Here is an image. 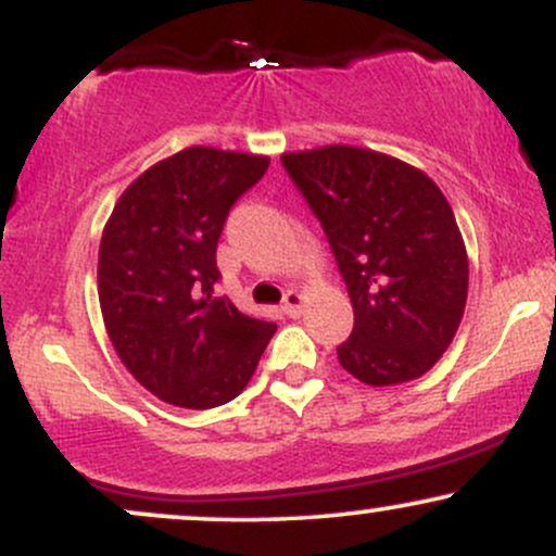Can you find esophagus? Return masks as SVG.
<instances>
[{
	"label": "esophagus",
	"instance_id": "34e87169",
	"mask_svg": "<svg viewBox=\"0 0 556 556\" xmlns=\"http://www.w3.org/2000/svg\"><path fill=\"white\" fill-rule=\"evenodd\" d=\"M303 303H305V295L303 292H298V290H287L285 292V300H282V311L290 318H295V316H300V311H303Z\"/></svg>",
	"mask_w": 556,
	"mask_h": 556
}]
</instances>
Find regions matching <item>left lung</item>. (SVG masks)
<instances>
[{
  "label": "left lung",
  "instance_id": "1",
  "mask_svg": "<svg viewBox=\"0 0 556 556\" xmlns=\"http://www.w3.org/2000/svg\"><path fill=\"white\" fill-rule=\"evenodd\" d=\"M321 222L353 303V334L337 348L363 384L424 376L450 348L468 298V253L429 175L355 146L285 154Z\"/></svg>",
  "mask_w": 556,
  "mask_h": 556
}]
</instances>
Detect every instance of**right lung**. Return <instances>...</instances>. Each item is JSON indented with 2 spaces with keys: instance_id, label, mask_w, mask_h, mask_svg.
<instances>
[{
  "instance_id": "obj_1",
  "label": "right lung",
  "mask_w": 556,
  "mask_h": 556,
  "mask_svg": "<svg viewBox=\"0 0 556 556\" xmlns=\"http://www.w3.org/2000/svg\"><path fill=\"white\" fill-rule=\"evenodd\" d=\"M269 159L193 146L119 195L99 245V303L119 361L159 400L225 405L251 381L277 324L216 298V242Z\"/></svg>"
}]
</instances>
